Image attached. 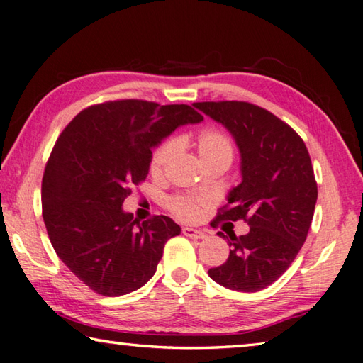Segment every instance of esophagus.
Returning a JSON list of instances; mask_svg holds the SVG:
<instances>
[{"label": "esophagus", "mask_w": 363, "mask_h": 363, "mask_svg": "<svg viewBox=\"0 0 363 363\" xmlns=\"http://www.w3.org/2000/svg\"><path fill=\"white\" fill-rule=\"evenodd\" d=\"M182 233L186 235V236H189V238H192V240H203V238H206V233H203L201 230H196V228L184 227V228H182Z\"/></svg>", "instance_id": "1"}]
</instances>
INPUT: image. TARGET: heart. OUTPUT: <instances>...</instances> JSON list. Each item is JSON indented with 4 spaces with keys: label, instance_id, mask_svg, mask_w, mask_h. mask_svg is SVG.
Masks as SVG:
<instances>
[{
    "label": "heart",
    "instance_id": "b5f03b06",
    "mask_svg": "<svg viewBox=\"0 0 363 363\" xmlns=\"http://www.w3.org/2000/svg\"><path fill=\"white\" fill-rule=\"evenodd\" d=\"M184 141L176 140V138H168V140L162 141L159 146L152 150L149 160V171L152 176H162L164 168L168 167L171 159L176 155L177 149H179V143ZM196 152H199L201 162L206 164L214 160H233V143L230 138L220 130L208 128L203 130L201 133L196 136L195 141ZM208 200L204 196H190V195H173L167 200V208L173 213L176 217L182 220H195L200 216V211L203 206H206Z\"/></svg>",
    "mask_w": 363,
    "mask_h": 363
}]
</instances>
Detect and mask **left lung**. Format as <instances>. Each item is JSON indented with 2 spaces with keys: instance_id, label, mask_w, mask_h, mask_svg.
I'll use <instances>...</instances> for the list:
<instances>
[{
  "instance_id": "obj_1",
  "label": "left lung",
  "mask_w": 363,
  "mask_h": 363,
  "mask_svg": "<svg viewBox=\"0 0 363 363\" xmlns=\"http://www.w3.org/2000/svg\"><path fill=\"white\" fill-rule=\"evenodd\" d=\"M194 106L225 125L241 152L242 182L211 227L225 220L249 225L247 235L227 232L228 259L208 274L236 292L262 291L291 267L311 227L318 200L311 157L291 125L257 104L232 100Z\"/></svg>"
}]
</instances>
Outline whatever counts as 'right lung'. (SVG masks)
I'll return each mask as SVG.
<instances>
[{
    "label": "right lung",
    "mask_w": 363,
    "mask_h": 363,
    "mask_svg": "<svg viewBox=\"0 0 363 363\" xmlns=\"http://www.w3.org/2000/svg\"><path fill=\"white\" fill-rule=\"evenodd\" d=\"M201 121L189 104L114 100L85 108L58 136L43 176V219L57 255L94 292L121 296L146 284L181 233L168 216L140 223L122 203L146 179L152 147Z\"/></svg>",
    "instance_id": "right-lung-1"
}]
</instances>
